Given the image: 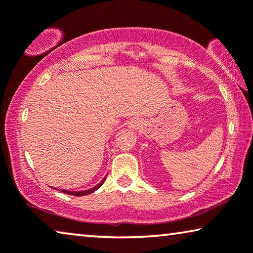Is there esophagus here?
<instances>
[{"label": "esophagus", "mask_w": 253, "mask_h": 253, "mask_svg": "<svg viewBox=\"0 0 253 253\" xmlns=\"http://www.w3.org/2000/svg\"><path fill=\"white\" fill-rule=\"evenodd\" d=\"M129 126H130V127H132V129H138V127H140L141 126H143V120L138 119V117H134V119L130 120Z\"/></svg>", "instance_id": "obj_1"}]
</instances>
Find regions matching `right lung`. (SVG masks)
<instances>
[{"instance_id":"1","label":"right lung","mask_w":253,"mask_h":253,"mask_svg":"<svg viewBox=\"0 0 253 253\" xmlns=\"http://www.w3.org/2000/svg\"><path fill=\"white\" fill-rule=\"evenodd\" d=\"M105 179L106 178H103L101 182L99 183L98 185L96 186H94V188L93 189H91V190H87V191H81V192H75V191H68V190H62V192H64V193H67V195H71V196H86V195H89V193H92V192H94L95 190H98L100 186L102 185V183L105 182Z\"/></svg>"}]
</instances>
